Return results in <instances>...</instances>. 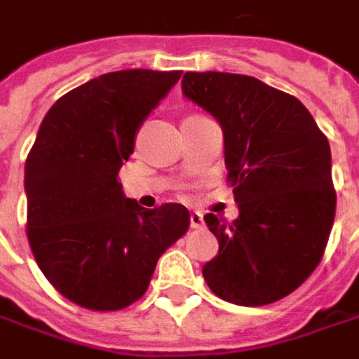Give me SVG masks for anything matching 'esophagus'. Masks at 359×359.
<instances>
[{
	"label": "esophagus",
	"mask_w": 359,
	"mask_h": 359,
	"mask_svg": "<svg viewBox=\"0 0 359 359\" xmlns=\"http://www.w3.org/2000/svg\"><path fill=\"white\" fill-rule=\"evenodd\" d=\"M203 225H205L203 215H201L199 211H193V213H191V227H193V229H201Z\"/></svg>",
	"instance_id": "obj_1"
}]
</instances>
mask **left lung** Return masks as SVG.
I'll list each match as a JSON object with an SVG mask.
<instances>
[{"label": "left lung", "instance_id": "obj_1", "mask_svg": "<svg viewBox=\"0 0 359 359\" xmlns=\"http://www.w3.org/2000/svg\"><path fill=\"white\" fill-rule=\"evenodd\" d=\"M182 93L219 121L240 217L205 215L219 254L203 266L227 303H276L313 274L335 219L331 150L297 97L231 73H187Z\"/></svg>", "mask_w": 359, "mask_h": 359}]
</instances>
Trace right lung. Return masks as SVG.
I'll use <instances>...</instances> for the list:
<instances>
[{"instance_id":"add662e5","label":"right lung","mask_w":359,"mask_h":359,"mask_svg":"<svg viewBox=\"0 0 359 359\" xmlns=\"http://www.w3.org/2000/svg\"><path fill=\"white\" fill-rule=\"evenodd\" d=\"M182 71H116L62 95L26 158V236L48 283L74 305L126 309L148 290L158 258L180 240L189 209L126 199L119 168L142 121Z\"/></svg>"}]
</instances>
